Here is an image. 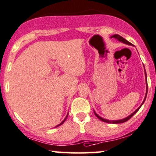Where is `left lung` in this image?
Here are the masks:
<instances>
[{
	"label": "left lung",
	"mask_w": 156,
	"mask_h": 156,
	"mask_svg": "<svg viewBox=\"0 0 156 156\" xmlns=\"http://www.w3.org/2000/svg\"><path fill=\"white\" fill-rule=\"evenodd\" d=\"M111 38H114L115 39H116V40H118V41H121V42H123V43H126V44H128V45H133L132 43H130V42H128V41H127V40H126L125 38H123V37L122 36H119V35H118V34H115V35H113V36H111ZM145 75H146V78H147V76H146V70H145ZM146 85H147V88H146V97H145V98H144V101H143V103H142V104L140 105V106L138 108V109L136 110V111H135L131 115H130L129 116H128L127 118H124V119H122V120H106V119H104V118H101V117H100V116L98 115V114H96L95 113V112L94 111V113H95V116H96V117L98 118H99L100 120H102V121H103V122H105V123H124V122H126L127 121V120H128L130 119V118L132 117L133 115H134L135 113H136L137 112H138V111L139 109H140V108L142 106V105L143 104V103H144V101H146V95H147V93H148V84L146 83Z\"/></svg>",
	"instance_id": "1"
}]
</instances>
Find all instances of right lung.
Returning <instances> with one entry per match:
<instances>
[{
  "mask_svg": "<svg viewBox=\"0 0 156 156\" xmlns=\"http://www.w3.org/2000/svg\"><path fill=\"white\" fill-rule=\"evenodd\" d=\"M68 115H67V116H66V118H65V119H64V120H63V121H62V122H61V123L59 124V125H58V126H56V127H58V126H61V125H62V124H63V123H64V122H65V120H66V118H67V117H68Z\"/></svg>",
  "mask_w": 156,
  "mask_h": 156,
  "instance_id": "right-lung-1",
  "label": "right lung"
}]
</instances>
